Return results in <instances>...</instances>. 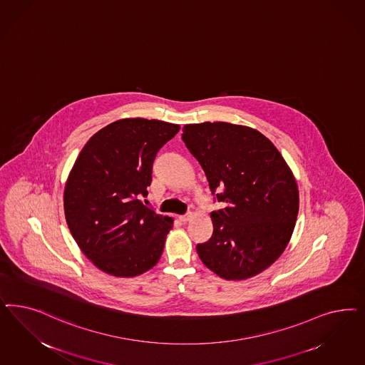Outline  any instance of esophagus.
Masks as SVG:
<instances>
[{"label":"esophagus","instance_id":"esophagus-1","mask_svg":"<svg viewBox=\"0 0 365 365\" xmlns=\"http://www.w3.org/2000/svg\"><path fill=\"white\" fill-rule=\"evenodd\" d=\"M192 217H193V215H192L190 212H189V213H185V215H181V216H178L180 222H182V223H187V222H189Z\"/></svg>","mask_w":365,"mask_h":365}]
</instances>
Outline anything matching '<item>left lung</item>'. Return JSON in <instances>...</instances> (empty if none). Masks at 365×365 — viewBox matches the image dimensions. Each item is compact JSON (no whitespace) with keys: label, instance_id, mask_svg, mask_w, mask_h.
I'll use <instances>...</instances> for the list:
<instances>
[{"label":"left lung","instance_id":"obj_1","mask_svg":"<svg viewBox=\"0 0 365 365\" xmlns=\"http://www.w3.org/2000/svg\"><path fill=\"white\" fill-rule=\"evenodd\" d=\"M182 141L224 204L211 213V239L196 246L202 263L228 281L266 270L287 246L299 208L282 155L258 130L227 122L185 125Z\"/></svg>","mask_w":365,"mask_h":365}]
</instances>
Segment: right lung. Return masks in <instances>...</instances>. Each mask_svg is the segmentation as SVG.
Returning a JSON list of instances; mask_svg holds the SVG:
<instances>
[{"instance_id": "obj_1", "label": "right lung", "mask_w": 365, "mask_h": 365, "mask_svg": "<svg viewBox=\"0 0 365 365\" xmlns=\"http://www.w3.org/2000/svg\"><path fill=\"white\" fill-rule=\"evenodd\" d=\"M180 130L164 120L128 118L84 145L64 189L71 235L98 269L135 277L161 258L172 219L146 207L158 150Z\"/></svg>"}]
</instances>
